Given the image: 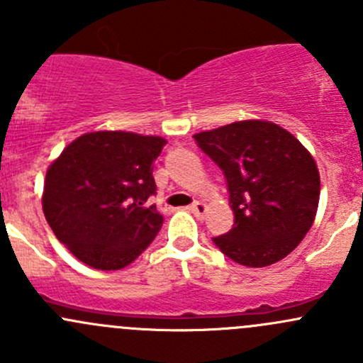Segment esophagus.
Instances as JSON below:
<instances>
[{
  "instance_id": "34e87169",
  "label": "esophagus",
  "mask_w": 363,
  "mask_h": 363,
  "mask_svg": "<svg viewBox=\"0 0 363 363\" xmlns=\"http://www.w3.org/2000/svg\"><path fill=\"white\" fill-rule=\"evenodd\" d=\"M189 208H191V212L196 216V218H203L205 211H207V205L203 202H195Z\"/></svg>"
}]
</instances>
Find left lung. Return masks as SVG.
<instances>
[{
    "label": "left lung",
    "mask_w": 363,
    "mask_h": 363,
    "mask_svg": "<svg viewBox=\"0 0 363 363\" xmlns=\"http://www.w3.org/2000/svg\"><path fill=\"white\" fill-rule=\"evenodd\" d=\"M223 170L235 223L214 237L223 255L244 267H267L306 237L320 202V172L311 152L270 121H237L193 135Z\"/></svg>",
    "instance_id": "left-lung-1"
}]
</instances>
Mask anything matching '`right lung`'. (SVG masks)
Returning <instances> with one entry per match:
<instances>
[{"instance_id":"obj_1","label":"right lung","mask_w":363,"mask_h":363,"mask_svg":"<svg viewBox=\"0 0 363 363\" xmlns=\"http://www.w3.org/2000/svg\"><path fill=\"white\" fill-rule=\"evenodd\" d=\"M167 140L131 131H93L50 163L42 207L61 244L86 265L119 270L155 240L163 225L156 205L155 161Z\"/></svg>"}]
</instances>
